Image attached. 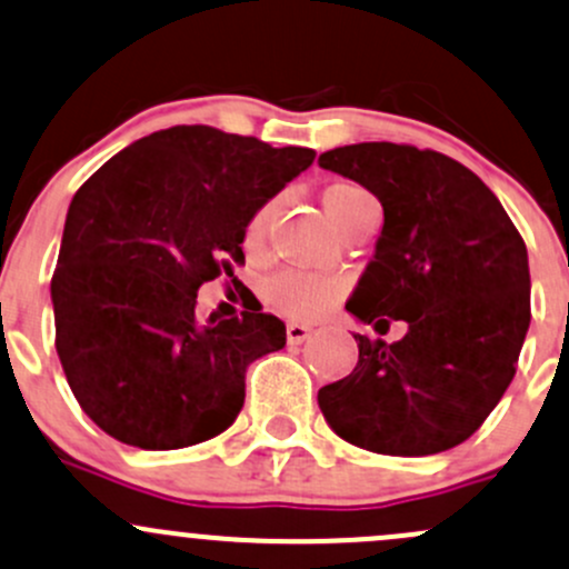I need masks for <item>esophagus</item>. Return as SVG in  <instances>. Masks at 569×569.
Returning <instances> with one entry per match:
<instances>
[{
  "label": "esophagus",
  "instance_id": "1",
  "mask_svg": "<svg viewBox=\"0 0 569 569\" xmlns=\"http://www.w3.org/2000/svg\"><path fill=\"white\" fill-rule=\"evenodd\" d=\"M286 338H289L291 346H300V343H305V340L310 338V327L289 325V327H286Z\"/></svg>",
  "mask_w": 569,
  "mask_h": 569
}]
</instances>
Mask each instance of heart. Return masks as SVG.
<instances>
[{
	"instance_id": "1",
	"label": "heart",
	"mask_w": 569,
	"mask_h": 569,
	"mask_svg": "<svg viewBox=\"0 0 569 569\" xmlns=\"http://www.w3.org/2000/svg\"><path fill=\"white\" fill-rule=\"evenodd\" d=\"M365 201H373L360 184L351 182H335L330 188H325L321 193V207L325 214L330 218V223L338 229L357 207H362ZM269 214L272 207H261L253 218L244 226V248L253 253L261 248L269 226ZM343 280L330 278V274H308V272H274L264 280V297L278 313L289 316L295 321H316L327 313V310L338 305L343 297Z\"/></svg>"
}]
</instances>
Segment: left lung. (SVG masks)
Wrapping results in <instances>:
<instances>
[{
	"label": "left lung",
	"instance_id": "8db88e82",
	"mask_svg": "<svg viewBox=\"0 0 569 569\" xmlns=\"http://www.w3.org/2000/svg\"><path fill=\"white\" fill-rule=\"evenodd\" d=\"M319 166L385 209L346 310L376 330L390 319L409 327L395 343L355 335L360 360L321 387V415L340 439L381 456L458 447L516 376L531 321L523 239L493 190L447 154L370 141L330 149Z\"/></svg>",
	"mask_w": 569,
	"mask_h": 569
}]
</instances>
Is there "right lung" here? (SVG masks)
Masks as SVG:
<instances>
[{
  "mask_svg": "<svg viewBox=\"0 0 569 569\" xmlns=\"http://www.w3.org/2000/svg\"><path fill=\"white\" fill-rule=\"evenodd\" d=\"M316 152L177 124L100 166L64 218L51 280L57 355L81 409L139 450L223 433L250 362L286 346L278 316L199 319L201 283L242 264L248 220Z\"/></svg>",
  "mask_w": 569,
  "mask_h": 569,
  "instance_id": "1",
  "label": "right lung"
}]
</instances>
